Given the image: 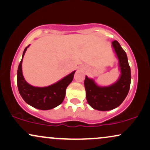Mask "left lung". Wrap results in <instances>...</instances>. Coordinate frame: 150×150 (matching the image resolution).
I'll return each instance as SVG.
<instances>
[{"mask_svg":"<svg viewBox=\"0 0 150 150\" xmlns=\"http://www.w3.org/2000/svg\"><path fill=\"white\" fill-rule=\"evenodd\" d=\"M112 47L118 59L120 72L117 81L109 86H100L94 79L86 75L84 80L87 102L93 109L98 111H110L119 107L130 88L131 69L126 52L117 41H113Z\"/></svg>","mask_w":150,"mask_h":150,"instance_id":"8db88e82","label":"left lung"}]
</instances>
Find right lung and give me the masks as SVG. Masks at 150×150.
Returning a JSON list of instances; mask_svg holds the SVG:
<instances>
[{
    "instance_id": "obj_1",
    "label": "right lung",
    "mask_w": 150,
    "mask_h": 150,
    "mask_svg": "<svg viewBox=\"0 0 150 150\" xmlns=\"http://www.w3.org/2000/svg\"><path fill=\"white\" fill-rule=\"evenodd\" d=\"M23 51L21 61L17 71V86L19 93L28 105L40 110H49L61 105L66 96L67 86L73 81L74 71L54 84L44 87L34 86L25 79L22 72V62L28 47Z\"/></svg>"
}]
</instances>
